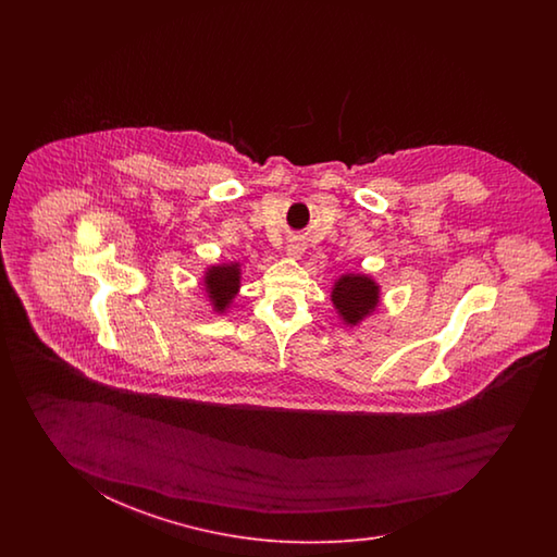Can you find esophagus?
I'll return each mask as SVG.
<instances>
[{
	"label": "esophagus",
	"mask_w": 557,
	"mask_h": 557,
	"mask_svg": "<svg viewBox=\"0 0 557 557\" xmlns=\"http://www.w3.org/2000/svg\"><path fill=\"white\" fill-rule=\"evenodd\" d=\"M286 250H288L290 257H300V255L305 252V243L295 238V240H290V243L286 245Z\"/></svg>",
	"instance_id": "1"
}]
</instances>
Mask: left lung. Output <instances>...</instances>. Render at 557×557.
<instances>
[{
    "mask_svg": "<svg viewBox=\"0 0 557 557\" xmlns=\"http://www.w3.org/2000/svg\"><path fill=\"white\" fill-rule=\"evenodd\" d=\"M379 284L364 274H344L332 288V302L346 324H358L379 307Z\"/></svg>",
    "mask_w": 557,
    "mask_h": 557,
    "instance_id": "obj_1",
    "label": "left lung"
}]
</instances>
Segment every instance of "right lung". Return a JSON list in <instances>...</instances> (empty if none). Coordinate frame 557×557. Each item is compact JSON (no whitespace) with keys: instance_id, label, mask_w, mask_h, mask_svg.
Returning <instances> with one entry per match:
<instances>
[{"instance_id":"obj_1","label":"right lung","mask_w":557,"mask_h":557,"mask_svg":"<svg viewBox=\"0 0 557 557\" xmlns=\"http://www.w3.org/2000/svg\"><path fill=\"white\" fill-rule=\"evenodd\" d=\"M240 286V269L238 262L223 264V267H211L205 274V288L213 300L214 308L223 312L228 302L237 295Z\"/></svg>"}]
</instances>
